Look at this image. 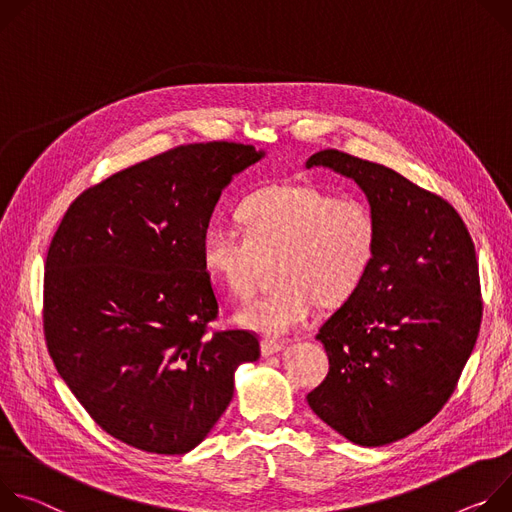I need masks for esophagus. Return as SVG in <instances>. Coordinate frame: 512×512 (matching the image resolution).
I'll use <instances>...</instances> for the list:
<instances>
[{
  "label": "esophagus",
  "instance_id": "1",
  "mask_svg": "<svg viewBox=\"0 0 512 512\" xmlns=\"http://www.w3.org/2000/svg\"><path fill=\"white\" fill-rule=\"evenodd\" d=\"M260 350H262L264 356H274V354H278L280 350H285V342H278V339H268V337H264L262 342H260Z\"/></svg>",
  "mask_w": 512,
  "mask_h": 512
}]
</instances>
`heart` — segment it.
<instances>
[{
    "label": "heart",
    "instance_id": "1",
    "mask_svg": "<svg viewBox=\"0 0 512 512\" xmlns=\"http://www.w3.org/2000/svg\"><path fill=\"white\" fill-rule=\"evenodd\" d=\"M240 230L209 225L201 240L205 272L234 297H248L264 262L276 258L278 285L236 311V323L280 337L303 327L317 301L352 299L376 260L380 225L362 199H342L311 183L270 185L236 211Z\"/></svg>",
    "mask_w": 512,
    "mask_h": 512
}]
</instances>
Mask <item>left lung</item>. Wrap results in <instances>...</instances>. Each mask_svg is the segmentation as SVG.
<instances>
[{"label":"left lung","mask_w":512,"mask_h":512,"mask_svg":"<svg viewBox=\"0 0 512 512\" xmlns=\"http://www.w3.org/2000/svg\"><path fill=\"white\" fill-rule=\"evenodd\" d=\"M311 166L358 183L380 238L364 285L317 333L329 372L307 403L352 443L386 445L441 411L476 346L482 299L474 242L445 199L388 166L339 150L313 154Z\"/></svg>","instance_id":"obj_1"}]
</instances>
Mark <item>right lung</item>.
<instances>
[{
	"label": "right lung",
	"instance_id": "obj_1",
	"mask_svg": "<svg viewBox=\"0 0 512 512\" xmlns=\"http://www.w3.org/2000/svg\"><path fill=\"white\" fill-rule=\"evenodd\" d=\"M264 150L236 142L162 152L81 193L44 264L48 354L91 419L136 449L181 456L260 358L254 333L207 335L217 299L201 240L221 191Z\"/></svg>",
	"mask_w": 512,
	"mask_h": 512
}]
</instances>
